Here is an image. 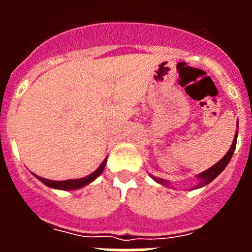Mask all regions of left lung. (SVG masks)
I'll use <instances>...</instances> for the list:
<instances>
[{"mask_svg":"<svg viewBox=\"0 0 252 252\" xmlns=\"http://www.w3.org/2000/svg\"><path fill=\"white\" fill-rule=\"evenodd\" d=\"M237 127H239V122H237ZM236 141H237V131H236V135H235V139H233L232 145H231L230 150L227 151L226 155H224V157L222 158L220 161L216 162L215 165L211 166V168L207 169L206 171H203V173H201V174L197 175V178L199 179V182H198V184L194 187V188H201V187L207 186V184L211 183L213 179H216L218 175L221 174L222 171H223V169L227 166V164L230 162L231 158H232L233 151H235V149H236ZM153 178H154V180H157L158 183L162 184V186H168V182H166V180L160 179V178H157V177H153Z\"/></svg>","mask_w":252,"mask_h":252,"instance_id":"1","label":"left lung"}]
</instances>
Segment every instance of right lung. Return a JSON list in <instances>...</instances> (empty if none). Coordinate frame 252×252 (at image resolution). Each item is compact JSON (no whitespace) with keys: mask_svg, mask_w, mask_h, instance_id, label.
I'll use <instances>...</instances> for the list:
<instances>
[{"mask_svg":"<svg viewBox=\"0 0 252 252\" xmlns=\"http://www.w3.org/2000/svg\"><path fill=\"white\" fill-rule=\"evenodd\" d=\"M106 161H107V159H104L103 162H102L101 165H99V168L97 169V170L93 171L92 174L87 175V177H84V178H81V179H69V180H63V182H57V180L44 179V178L37 177V175H35V174L34 175L40 180V182H41V183H44L45 186L50 187V188L63 189V190L79 189V188H82V187L87 186V184H90L91 182H93L95 178H98L99 175L102 174V171H103L104 166H106Z\"/></svg>","mask_w":252,"mask_h":252,"instance_id":"right-lung-1","label":"right lung"}]
</instances>
